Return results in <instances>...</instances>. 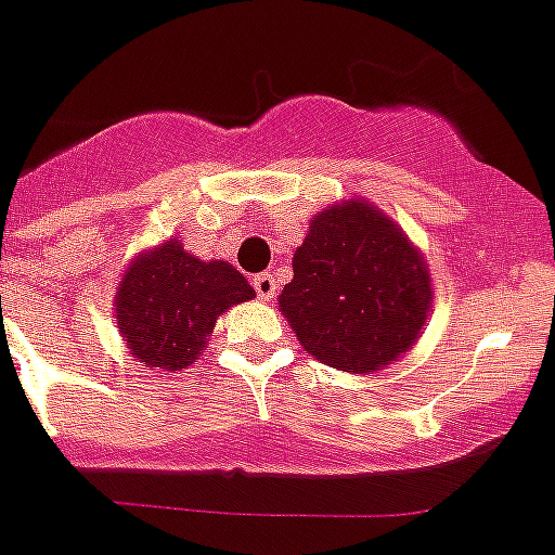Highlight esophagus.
Segmentation results:
<instances>
[{"label":"esophagus","mask_w":555,"mask_h":555,"mask_svg":"<svg viewBox=\"0 0 555 555\" xmlns=\"http://www.w3.org/2000/svg\"><path fill=\"white\" fill-rule=\"evenodd\" d=\"M253 288H256V294L261 302H269V299L278 294V281H274V274H269V272L256 274V278H253Z\"/></svg>","instance_id":"34e87169"}]
</instances>
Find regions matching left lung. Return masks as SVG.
<instances>
[{
	"label": "left lung",
	"mask_w": 555,
	"mask_h": 555,
	"mask_svg": "<svg viewBox=\"0 0 555 555\" xmlns=\"http://www.w3.org/2000/svg\"><path fill=\"white\" fill-rule=\"evenodd\" d=\"M278 297L305 351L343 373H378L414 348L433 308L420 247L365 198L321 209Z\"/></svg>",
	"instance_id": "1"
}]
</instances>
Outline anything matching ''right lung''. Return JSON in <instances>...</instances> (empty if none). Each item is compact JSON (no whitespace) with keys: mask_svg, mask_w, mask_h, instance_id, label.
<instances>
[{"mask_svg":"<svg viewBox=\"0 0 555 555\" xmlns=\"http://www.w3.org/2000/svg\"><path fill=\"white\" fill-rule=\"evenodd\" d=\"M256 297L229 261H202L182 240L160 242L128 263L114 294L119 335L150 371H182L207 348L215 321Z\"/></svg>","mask_w":555,"mask_h":555,"instance_id":"obj_1","label":"right lung"}]
</instances>
